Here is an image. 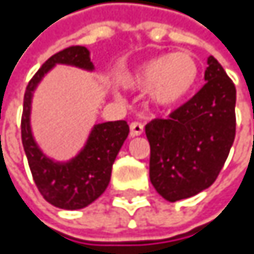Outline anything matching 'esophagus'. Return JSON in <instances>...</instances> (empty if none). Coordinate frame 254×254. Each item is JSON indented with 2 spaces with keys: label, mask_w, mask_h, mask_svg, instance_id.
Returning a JSON list of instances; mask_svg holds the SVG:
<instances>
[{
  "label": "esophagus",
  "mask_w": 254,
  "mask_h": 254,
  "mask_svg": "<svg viewBox=\"0 0 254 254\" xmlns=\"http://www.w3.org/2000/svg\"><path fill=\"white\" fill-rule=\"evenodd\" d=\"M129 129H131V137L141 135L143 134V125L138 123V122H132L131 126H129Z\"/></svg>",
  "instance_id": "34e87169"
}]
</instances>
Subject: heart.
I'll use <instances>...</instances> for the list:
<instances>
[{
    "mask_svg": "<svg viewBox=\"0 0 254 254\" xmlns=\"http://www.w3.org/2000/svg\"><path fill=\"white\" fill-rule=\"evenodd\" d=\"M199 79V65L186 52L161 55L138 65L123 77L129 90L148 91L149 102L157 108H169L186 100Z\"/></svg>",
    "mask_w": 254,
    "mask_h": 254,
    "instance_id": "b5f03b06",
    "label": "heart"
}]
</instances>
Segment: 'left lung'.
Wrapping results in <instances>:
<instances>
[{
  "mask_svg": "<svg viewBox=\"0 0 254 254\" xmlns=\"http://www.w3.org/2000/svg\"><path fill=\"white\" fill-rule=\"evenodd\" d=\"M207 65L206 85L189 102L168 119L144 126L151 144V183L171 202L210 188L235 140V83L213 56Z\"/></svg>",
  "mask_w": 254,
  "mask_h": 254,
  "instance_id": "left-lung-1",
  "label": "left lung"
}]
</instances>
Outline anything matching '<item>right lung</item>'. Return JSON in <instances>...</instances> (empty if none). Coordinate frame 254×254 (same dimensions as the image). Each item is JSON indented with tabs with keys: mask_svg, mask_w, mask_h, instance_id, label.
<instances>
[{
	"mask_svg": "<svg viewBox=\"0 0 254 254\" xmlns=\"http://www.w3.org/2000/svg\"><path fill=\"white\" fill-rule=\"evenodd\" d=\"M56 64L73 65L86 71L94 70L90 52L80 45L68 47L48 59L25 88L21 138L35 184L45 201L59 209L77 210L96 201L108 188L113 163L129 134V126L125 120L97 123L74 158L68 161L48 158L33 138L30 113L38 83Z\"/></svg>",
	"mask_w": 254,
	"mask_h": 254,
	"instance_id": "add662e5",
	"label": "right lung"
}]
</instances>
